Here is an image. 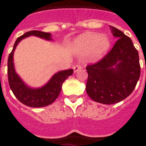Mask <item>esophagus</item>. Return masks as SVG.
Masks as SVG:
<instances>
[{"mask_svg":"<svg viewBox=\"0 0 146 146\" xmlns=\"http://www.w3.org/2000/svg\"><path fill=\"white\" fill-rule=\"evenodd\" d=\"M81 70V66H80V65H76V66H73L74 73H76L77 71H79V70Z\"/></svg>","mask_w":146,"mask_h":146,"instance_id":"esophagus-1","label":"esophagus"}]
</instances>
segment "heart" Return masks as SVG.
Instances as JSON below:
<instances>
[{
  "instance_id": "1",
  "label": "heart",
  "mask_w": 146,
  "mask_h": 146,
  "mask_svg": "<svg viewBox=\"0 0 146 146\" xmlns=\"http://www.w3.org/2000/svg\"><path fill=\"white\" fill-rule=\"evenodd\" d=\"M111 41L106 35L95 33L83 34L75 43V48L80 54L86 55L90 52L92 60H98L110 48Z\"/></svg>"
}]
</instances>
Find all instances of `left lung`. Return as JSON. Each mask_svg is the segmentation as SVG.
Returning a JSON list of instances; mask_svg holds the SVG:
<instances>
[{
    "instance_id": "8db88e82",
    "label": "left lung",
    "mask_w": 146,
    "mask_h": 146,
    "mask_svg": "<svg viewBox=\"0 0 146 146\" xmlns=\"http://www.w3.org/2000/svg\"><path fill=\"white\" fill-rule=\"evenodd\" d=\"M110 27L117 41L102 60L86 68L87 94L93 101L106 105L128 97L141 73L138 52L131 38L116 27Z\"/></svg>"
}]
</instances>
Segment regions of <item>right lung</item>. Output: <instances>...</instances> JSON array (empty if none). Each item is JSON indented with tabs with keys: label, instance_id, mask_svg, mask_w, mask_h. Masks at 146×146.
Masks as SVG:
<instances>
[{
	"label": "right lung",
	"instance_id": "1",
	"mask_svg": "<svg viewBox=\"0 0 146 146\" xmlns=\"http://www.w3.org/2000/svg\"><path fill=\"white\" fill-rule=\"evenodd\" d=\"M35 36L46 40H52L51 34L38 30H32L17 38L15 43L12 51L8 56V83L15 96L19 102L27 106L33 108H40L47 106L53 103L58 97L62 90V85L68 76L73 73L72 69L59 71L54 73L51 78L44 85L40 88H31L25 84L21 77L15 72L14 65V51L19 43L28 36Z\"/></svg>",
	"mask_w": 146,
	"mask_h": 146
}]
</instances>
